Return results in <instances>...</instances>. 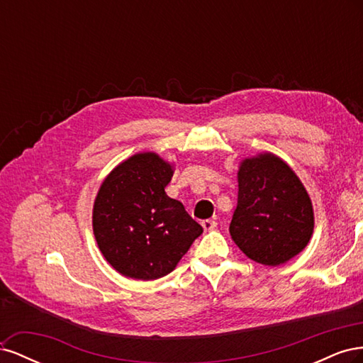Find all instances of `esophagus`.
<instances>
[{"label": "esophagus", "instance_id": "obj_1", "mask_svg": "<svg viewBox=\"0 0 363 363\" xmlns=\"http://www.w3.org/2000/svg\"><path fill=\"white\" fill-rule=\"evenodd\" d=\"M201 225L207 232V230H213L216 227V221H215V219H204V221L201 223Z\"/></svg>", "mask_w": 363, "mask_h": 363}]
</instances>
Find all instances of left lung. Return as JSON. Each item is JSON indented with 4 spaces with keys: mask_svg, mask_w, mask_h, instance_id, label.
<instances>
[{
    "mask_svg": "<svg viewBox=\"0 0 363 363\" xmlns=\"http://www.w3.org/2000/svg\"><path fill=\"white\" fill-rule=\"evenodd\" d=\"M238 182V206L230 223L235 244L268 267L298 255L313 232V208L295 172L267 152L240 163Z\"/></svg>",
    "mask_w": 363,
    "mask_h": 363,
    "instance_id": "8db88e82",
    "label": "left lung"
}]
</instances>
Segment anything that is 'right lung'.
Instances as JSON below:
<instances>
[{
	"instance_id": "right-lung-1",
	"label": "right lung",
	"mask_w": 363,
	"mask_h": 363,
	"mask_svg": "<svg viewBox=\"0 0 363 363\" xmlns=\"http://www.w3.org/2000/svg\"><path fill=\"white\" fill-rule=\"evenodd\" d=\"M171 164L155 152L131 156L107 175L94 204V235L103 256L125 277L169 274L203 227L164 192Z\"/></svg>"
}]
</instances>
